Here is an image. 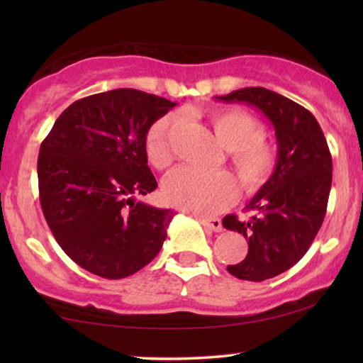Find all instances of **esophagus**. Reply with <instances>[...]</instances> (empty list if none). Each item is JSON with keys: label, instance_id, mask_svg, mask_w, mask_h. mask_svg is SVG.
<instances>
[{"label": "esophagus", "instance_id": "esophagus-1", "mask_svg": "<svg viewBox=\"0 0 363 363\" xmlns=\"http://www.w3.org/2000/svg\"><path fill=\"white\" fill-rule=\"evenodd\" d=\"M199 220L208 229H211L214 232H220L223 230V223H220V219L218 218H199Z\"/></svg>", "mask_w": 363, "mask_h": 363}]
</instances>
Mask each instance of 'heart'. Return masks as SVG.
I'll use <instances>...</instances> for the list:
<instances>
[{"mask_svg":"<svg viewBox=\"0 0 363 363\" xmlns=\"http://www.w3.org/2000/svg\"><path fill=\"white\" fill-rule=\"evenodd\" d=\"M214 136L229 153V163L247 192H256L275 169L274 147L262 139L264 128L255 116L242 110H218L210 113ZM177 115H164L153 123L145 136V153L158 169L173 163L171 139ZM164 196L171 205L195 214H213L237 199V184L224 171L200 173L182 168L164 181Z\"/></svg>","mask_w":363,"mask_h":363,"instance_id":"obj_1","label":"heart"}]
</instances>
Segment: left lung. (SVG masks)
<instances>
[{
    "instance_id": "obj_1",
    "label": "left lung",
    "mask_w": 363,
    "mask_h": 363,
    "mask_svg": "<svg viewBox=\"0 0 363 363\" xmlns=\"http://www.w3.org/2000/svg\"><path fill=\"white\" fill-rule=\"evenodd\" d=\"M248 104L272 123L277 163L270 179L250 200L248 219L227 214L223 225L247 238L248 255L227 266L233 277L262 281L293 267L309 250L327 213L331 153L315 116L288 97L266 88H243L216 96Z\"/></svg>"
}]
</instances>
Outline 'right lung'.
<instances>
[{"label":"right lung","mask_w":363,"mask_h":363,"mask_svg":"<svg viewBox=\"0 0 363 363\" xmlns=\"http://www.w3.org/2000/svg\"><path fill=\"white\" fill-rule=\"evenodd\" d=\"M176 106L121 88L67 107L43 140L40 203L70 259L104 279H125L155 257L174 214L138 200L157 189L145 136Z\"/></svg>","instance_id":"1"}]
</instances>
